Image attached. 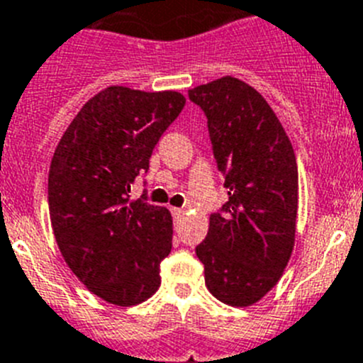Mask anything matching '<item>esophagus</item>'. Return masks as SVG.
Wrapping results in <instances>:
<instances>
[{"mask_svg":"<svg viewBox=\"0 0 363 363\" xmlns=\"http://www.w3.org/2000/svg\"><path fill=\"white\" fill-rule=\"evenodd\" d=\"M172 215L174 217H181V215H184V210H181V208H172Z\"/></svg>","mask_w":363,"mask_h":363,"instance_id":"1","label":"esophagus"}]
</instances>
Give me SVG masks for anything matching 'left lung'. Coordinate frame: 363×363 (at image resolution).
I'll return each mask as SVG.
<instances>
[{
	"label": "left lung",
	"instance_id": "left-lung-1",
	"mask_svg": "<svg viewBox=\"0 0 363 363\" xmlns=\"http://www.w3.org/2000/svg\"><path fill=\"white\" fill-rule=\"evenodd\" d=\"M208 119L228 202L210 215L195 247L204 280L220 302L244 308L279 282L295 244L298 169L293 146L255 88L222 77L189 90Z\"/></svg>",
	"mask_w": 363,
	"mask_h": 363
}]
</instances>
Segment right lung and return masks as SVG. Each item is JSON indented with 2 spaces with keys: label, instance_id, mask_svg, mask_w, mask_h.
<instances>
[{
  "label": "right lung",
  "instance_id": "right-lung-1",
  "mask_svg": "<svg viewBox=\"0 0 363 363\" xmlns=\"http://www.w3.org/2000/svg\"><path fill=\"white\" fill-rule=\"evenodd\" d=\"M186 99L179 92L110 86L74 117L52 157L48 210L70 269L103 300L135 306L161 286L172 251V215L130 188L150 168L162 133Z\"/></svg>",
  "mask_w": 363,
  "mask_h": 363
}]
</instances>
